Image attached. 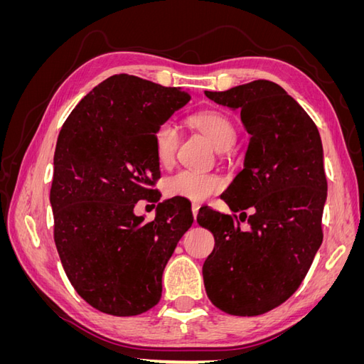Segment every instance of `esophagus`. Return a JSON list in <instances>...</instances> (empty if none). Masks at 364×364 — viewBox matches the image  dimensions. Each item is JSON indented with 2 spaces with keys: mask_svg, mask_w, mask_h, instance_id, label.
Segmentation results:
<instances>
[{
  "mask_svg": "<svg viewBox=\"0 0 364 364\" xmlns=\"http://www.w3.org/2000/svg\"><path fill=\"white\" fill-rule=\"evenodd\" d=\"M199 208H200L199 203H193V205H191V211H193L194 220H196V217H197V213H199Z\"/></svg>",
  "mask_w": 364,
  "mask_h": 364,
  "instance_id": "obj_1",
  "label": "esophagus"
}]
</instances>
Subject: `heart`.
<instances>
[{
  "label": "heart",
  "mask_w": 364,
  "mask_h": 364,
  "mask_svg": "<svg viewBox=\"0 0 364 364\" xmlns=\"http://www.w3.org/2000/svg\"><path fill=\"white\" fill-rule=\"evenodd\" d=\"M190 124L200 130L213 142L218 151L232 147L235 141V129L230 121L217 112L193 114ZM179 146V127L173 119H165L156 127L153 135V151L159 165L167 167L176 156ZM223 188V179L214 173H206L191 168H182L167 178L164 185L165 194L170 197H182L186 200L202 202L209 196Z\"/></svg>",
  "instance_id": "b5f03b06"
}]
</instances>
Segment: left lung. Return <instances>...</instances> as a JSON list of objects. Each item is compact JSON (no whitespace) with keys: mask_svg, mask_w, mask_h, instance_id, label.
I'll return each mask as SVG.
<instances>
[{"mask_svg":"<svg viewBox=\"0 0 364 364\" xmlns=\"http://www.w3.org/2000/svg\"><path fill=\"white\" fill-rule=\"evenodd\" d=\"M205 95L240 109L250 135L245 168L220 196L237 215L203 206L197 223L215 246L203 264L206 294L234 316H258L297 290L321 247L326 200L323 149L301 105L277 83L253 80ZM249 208L250 216L245 214Z\"/></svg>","mask_w":364,"mask_h":364,"instance_id":"obj_1","label":"left lung"}]
</instances>
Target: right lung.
I'll return each mask as SVG.
<instances>
[{"label":"right lung","instance_id":"add662e5","mask_svg":"<svg viewBox=\"0 0 364 364\" xmlns=\"http://www.w3.org/2000/svg\"><path fill=\"white\" fill-rule=\"evenodd\" d=\"M190 98L118 74L85 95L60 129L50 190L54 243L74 290L98 311L136 316L161 299L162 272L193 225L191 208L168 199L149 223L134 208L156 199V127Z\"/></svg>","mask_w":364,"mask_h":364}]
</instances>
